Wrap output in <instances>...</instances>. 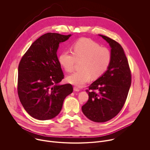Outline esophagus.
Returning <instances> with one entry per match:
<instances>
[{
    "label": "esophagus",
    "instance_id": "34e87169",
    "mask_svg": "<svg viewBox=\"0 0 150 150\" xmlns=\"http://www.w3.org/2000/svg\"><path fill=\"white\" fill-rule=\"evenodd\" d=\"M74 90L75 91H76V92H78V91H79V89L78 88H77L76 87H74Z\"/></svg>",
    "mask_w": 150,
    "mask_h": 150
}]
</instances>
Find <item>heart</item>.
<instances>
[{"instance_id":"heart-1","label":"heart","mask_w":150,"mask_h":150,"mask_svg":"<svg viewBox=\"0 0 150 150\" xmlns=\"http://www.w3.org/2000/svg\"><path fill=\"white\" fill-rule=\"evenodd\" d=\"M72 54L69 51L60 53L59 61L68 72H72L76 62L82 61L81 70L74 72L67 78L69 82L78 87H83L92 76L98 78L108 71L112 61L111 51L107 47H101L96 41L88 38L78 40L72 47Z\"/></svg>"}]
</instances>
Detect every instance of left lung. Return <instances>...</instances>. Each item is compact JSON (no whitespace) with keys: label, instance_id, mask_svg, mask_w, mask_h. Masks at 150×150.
Masks as SVG:
<instances>
[{"label":"left lung","instance_id":"obj_1","mask_svg":"<svg viewBox=\"0 0 150 150\" xmlns=\"http://www.w3.org/2000/svg\"><path fill=\"white\" fill-rule=\"evenodd\" d=\"M99 35L111 47L112 61L108 71L86 90L89 98L82 106V111L93 122H105L115 117L123 107L131 85V72L120 45L108 37Z\"/></svg>","mask_w":150,"mask_h":150}]
</instances>
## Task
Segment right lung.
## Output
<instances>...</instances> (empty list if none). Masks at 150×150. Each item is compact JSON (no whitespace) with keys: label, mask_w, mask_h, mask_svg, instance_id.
Listing matches in <instances>:
<instances>
[{"label":"right lung","mask_w":150,"mask_h":150,"mask_svg":"<svg viewBox=\"0 0 150 150\" xmlns=\"http://www.w3.org/2000/svg\"><path fill=\"white\" fill-rule=\"evenodd\" d=\"M71 36L52 33L41 35L19 62L18 97L26 112L35 119L55 117L62 110L64 100L73 91L71 84H59L64 75L57 56L60 42Z\"/></svg>","instance_id":"right-lung-1"}]
</instances>
